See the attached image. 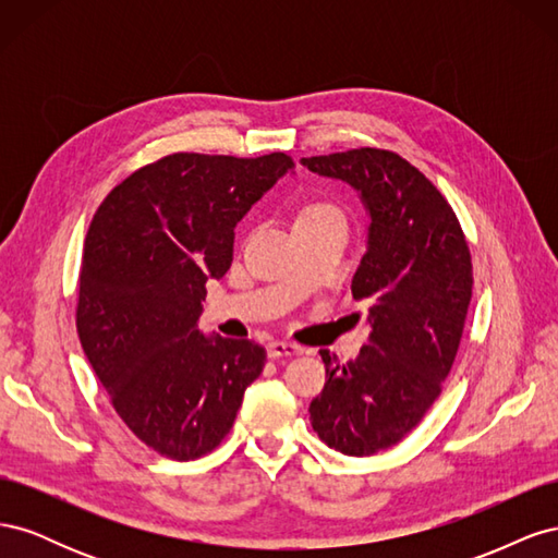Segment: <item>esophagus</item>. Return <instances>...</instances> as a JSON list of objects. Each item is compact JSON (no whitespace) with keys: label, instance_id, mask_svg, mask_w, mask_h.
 <instances>
[{"label":"esophagus","instance_id":"1","mask_svg":"<svg viewBox=\"0 0 558 558\" xmlns=\"http://www.w3.org/2000/svg\"><path fill=\"white\" fill-rule=\"evenodd\" d=\"M305 353V349H302L300 344H293V342H269L267 344V356L269 359H283V356H302Z\"/></svg>","mask_w":558,"mask_h":558}]
</instances>
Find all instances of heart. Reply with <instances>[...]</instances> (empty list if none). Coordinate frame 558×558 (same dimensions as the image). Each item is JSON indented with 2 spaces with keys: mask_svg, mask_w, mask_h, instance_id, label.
I'll return each mask as SVG.
<instances>
[{
  "mask_svg": "<svg viewBox=\"0 0 558 558\" xmlns=\"http://www.w3.org/2000/svg\"><path fill=\"white\" fill-rule=\"evenodd\" d=\"M318 211H332V209H328V207H318V205H316V207H310L307 211H302V214H318Z\"/></svg>",
  "mask_w": 558,
  "mask_h": 558,
  "instance_id": "heart-1",
  "label": "heart"
}]
</instances>
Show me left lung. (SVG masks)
Returning <instances> with one entry per match:
<instances>
[{"instance_id":"8db88e82","label":"left lung","mask_w":558,"mask_h":558,"mask_svg":"<svg viewBox=\"0 0 558 558\" xmlns=\"http://www.w3.org/2000/svg\"><path fill=\"white\" fill-rule=\"evenodd\" d=\"M300 162L351 185L369 221L351 281L353 300L369 307L367 344L347 363L320 351L326 386L310 421L328 447L373 456L400 442L440 396L472 295L470 251L442 193L391 150Z\"/></svg>"}]
</instances>
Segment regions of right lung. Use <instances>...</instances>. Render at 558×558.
<instances>
[{
  "instance_id": "right-lung-1",
  "label": "right lung",
  "mask_w": 558,
  "mask_h": 558,
  "mask_svg": "<svg viewBox=\"0 0 558 558\" xmlns=\"http://www.w3.org/2000/svg\"><path fill=\"white\" fill-rule=\"evenodd\" d=\"M293 167L286 154H174L118 183L93 216L81 347L118 416L162 456L218 447L263 373L260 344L199 330L202 300L230 269L234 228Z\"/></svg>"
}]
</instances>
